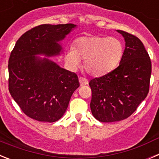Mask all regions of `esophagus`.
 I'll use <instances>...</instances> for the list:
<instances>
[{"label": "esophagus", "instance_id": "obj_1", "mask_svg": "<svg viewBox=\"0 0 159 159\" xmlns=\"http://www.w3.org/2000/svg\"><path fill=\"white\" fill-rule=\"evenodd\" d=\"M79 81H80V86H84V85L88 84V80H86V79L84 78V77H80V78H79Z\"/></svg>", "mask_w": 159, "mask_h": 159}]
</instances>
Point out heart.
<instances>
[{
    "label": "heart",
    "instance_id": "b5f03b06",
    "mask_svg": "<svg viewBox=\"0 0 159 159\" xmlns=\"http://www.w3.org/2000/svg\"><path fill=\"white\" fill-rule=\"evenodd\" d=\"M123 44L116 37L84 36L77 38L73 48L67 49L66 62L72 68L84 60V69L92 76H102L116 67L123 55Z\"/></svg>",
    "mask_w": 159,
    "mask_h": 159
}]
</instances>
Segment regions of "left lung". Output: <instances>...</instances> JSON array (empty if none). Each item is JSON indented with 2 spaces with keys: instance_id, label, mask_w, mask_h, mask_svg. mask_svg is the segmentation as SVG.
I'll list each match as a JSON object with an SVG mask.
<instances>
[{
  "instance_id": "obj_1",
  "label": "left lung",
  "mask_w": 159,
  "mask_h": 159,
  "mask_svg": "<svg viewBox=\"0 0 159 159\" xmlns=\"http://www.w3.org/2000/svg\"><path fill=\"white\" fill-rule=\"evenodd\" d=\"M124 37L120 64L111 72L89 82L94 117L102 123L121 121L134 113L149 92L151 61L141 40L117 30Z\"/></svg>"
}]
</instances>
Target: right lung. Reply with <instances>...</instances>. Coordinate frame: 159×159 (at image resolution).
Instances as JSON below:
<instances>
[{
    "label": "right lung",
    "instance_id": "right-lung-1",
    "mask_svg": "<svg viewBox=\"0 0 159 159\" xmlns=\"http://www.w3.org/2000/svg\"><path fill=\"white\" fill-rule=\"evenodd\" d=\"M73 24L41 25L18 39L8 60V90L22 111L40 122L53 123L64 116L71 95L80 87L75 73L48 58L62 47L58 43L75 29Z\"/></svg>",
    "mask_w": 159,
    "mask_h": 159
}]
</instances>
